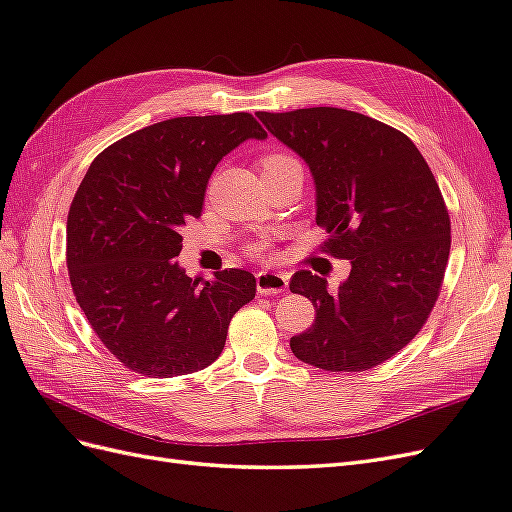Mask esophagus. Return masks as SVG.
<instances>
[{"label": "esophagus", "instance_id": "34e87169", "mask_svg": "<svg viewBox=\"0 0 512 512\" xmlns=\"http://www.w3.org/2000/svg\"><path fill=\"white\" fill-rule=\"evenodd\" d=\"M287 290V277L279 272H259L257 274V292L261 296L281 294Z\"/></svg>", "mask_w": 512, "mask_h": 512}]
</instances>
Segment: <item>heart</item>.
<instances>
[{"instance_id":"heart-1","label":"heart","mask_w":512,"mask_h":512,"mask_svg":"<svg viewBox=\"0 0 512 512\" xmlns=\"http://www.w3.org/2000/svg\"><path fill=\"white\" fill-rule=\"evenodd\" d=\"M287 162H296V160H294L292 155H285V153H270V155H266V157H261L259 166H261V173H266V170L283 166V164H287ZM257 253H264V248H257Z\"/></svg>"}]
</instances>
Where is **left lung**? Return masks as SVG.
I'll use <instances>...</instances> for the list:
<instances>
[{
  "mask_svg": "<svg viewBox=\"0 0 512 512\" xmlns=\"http://www.w3.org/2000/svg\"><path fill=\"white\" fill-rule=\"evenodd\" d=\"M316 179L322 251L350 259L333 294L326 279L298 270L290 290L316 320L290 339L294 355L326 372H365L400 352L435 307L450 257V214L413 140L342 108L257 112Z\"/></svg>",
  "mask_w": 512,
  "mask_h": 512,
  "instance_id": "1",
  "label": "left lung"
}]
</instances>
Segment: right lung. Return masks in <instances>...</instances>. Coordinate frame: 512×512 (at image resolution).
<instances>
[{"label":"right lung","mask_w":512,"mask_h":512,"mask_svg":"<svg viewBox=\"0 0 512 512\" xmlns=\"http://www.w3.org/2000/svg\"><path fill=\"white\" fill-rule=\"evenodd\" d=\"M248 138L253 114L177 116L116 140L90 164L67 218L77 305L127 370L170 378L212 365L231 318L251 303V272L190 279L175 257L179 229L199 218L216 164Z\"/></svg>","instance_id":"1"}]
</instances>
